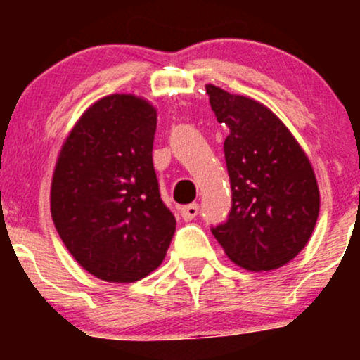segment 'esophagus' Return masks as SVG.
<instances>
[{"mask_svg": "<svg viewBox=\"0 0 360 360\" xmlns=\"http://www.w3.org/2000/svg\"><path fill=\"white\" fill-rule=\"evenodd\" d=\"M179 213H181V217H183L184 221H191V220H194V218L198 217V213H200V206H198L196 203L183 206Z\"/></svg>", "mask_w": 360, "mask_h": 360, "instance_id": "34e87169", "label": "esophagus"}]
</instances>
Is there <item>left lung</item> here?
<instances>
[{
  "instance_id": "left-lung-1",
  "label": "left lung",
  "mask_w": 360,
  "mask_h": 360,
  "mask_svg": "<svg viewBox=\"0 0 360 360\" xmlns=\"http://www.w3.org/2000/svg\"><path fill=\"white\" fill-rule=\"evenodd\" d=\"M223 142L232 208L212 233L235 264L272 271L303 250L320 212L311 164L284 123L260 103L206 86Z\"/></svg>"
}]
</instances>
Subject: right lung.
<instances>
[{"label": "right lung", "mask_w": 360, "mask_h": 360, "mask_svg": "<svg viewBox=\"0 0 360 360\" xmlns=\"http://www.w3.org/2000/svg\"><path fill=\"white\" fill-rule=\"evenodd\" d=\"M155 128L147 101L111 94L86 110L57 159L53 225L72 257L103 281L146 278L176 232L152 162Z\"/></svg>", "instance_id": "obj_1"}]
</instances>
